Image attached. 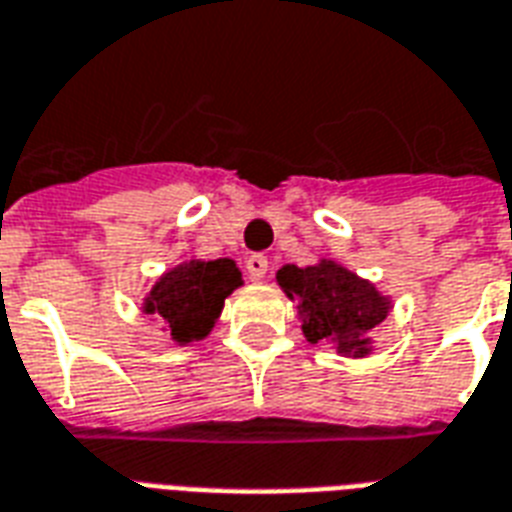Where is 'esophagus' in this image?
Instances as JSON below:
<instances>
[{"label":"esophagus","instance_id":"obj_1","mask_svg":"<svg viewBox=\"0 0 512 512\" xmlns=\"http://www.w3.org/2000/svg\"><path fill=\"white\" fill-rule=\"evenodd\" d=\"M247 273L252 282H260L265 273H268V257L263 255H249L247 257Z\"/></svg>","mask_w":512,"mask_h":512}]
</instances>
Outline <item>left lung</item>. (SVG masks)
I'll return each mask as SVG.
<instances>
[{"label": "left lung", "instance_id": "obj_1", "mask_svg": "<svg viewBox=\"0 0 512 512\" xmlns=\"http://www.w3.org/2000/svg\"><path fill=\"white\" fill-rule=\"evenodd\" d=\"M276 282L284 295L298 303V319L311 343H333L341 357H368L370 333L392 308V298L362 279L346 265L322 257L319 263L298 268L282 265Z\"/></svg>", "mask_w": 512, "mask_h": 512}]
</instances>
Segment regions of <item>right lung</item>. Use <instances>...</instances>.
Wrapping results in <instances>:
<instances>
[{"label": "right lung", "mask_w": 512, "mask_h": 512, "mask_svg": "<svg viewBox=\"0 0 512 512\" xmlns=\"http://www.w3.org/2000/svg\"><path fill=\"white\" fill-rule=\"evenodd\" d=\"M241 284L244 279L239 265L230 257L185 260L152 284L142 311L166 325L179 346L204 341L212 333L214 322L220 319L225 298L239 290Z\"/></svg>", "instance_id": "obj_1"}]
</instances>
